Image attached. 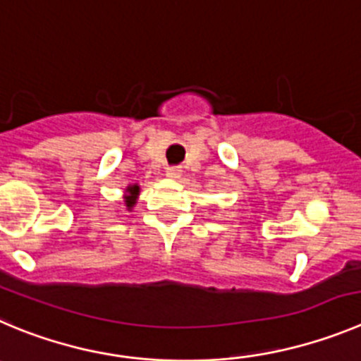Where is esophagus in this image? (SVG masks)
Returning <instances> with one entry per match:
<instances>
[{"mask_svg":"<svg viewBox=\"0 0 361 361\" xmlns=\"http://www.w3.org/2000/svg\"><path fill=\"white\" fill-rule=\"evenodd\" d=\"M165 174H167L169 178H174V180H176V178L181 176V167H176V165H169V167L165 169Z\"/></svg>","mask_w":361,"mask_h":361,"instance_id":"1","label":"esophagus"}]
</instances>
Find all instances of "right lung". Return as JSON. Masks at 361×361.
Instances as JSON below:
<instances>
[{
  "instance_id": "add662e5",
  "label": "right lung",
  "mask_w": 361,
  "mask_h": 361,
  "mask_svg": "<svg viewBox=\"0 0 361 361\" xmlns=\"http://www.w3.org/2000/svg\"><path fill=\"white\" fill-rule=\"evenodd\" d=\"M126 207L131 208L135 204V200H137V194H139V185H131V187L126 188Z\"/></svg>"
}]
</instances>
